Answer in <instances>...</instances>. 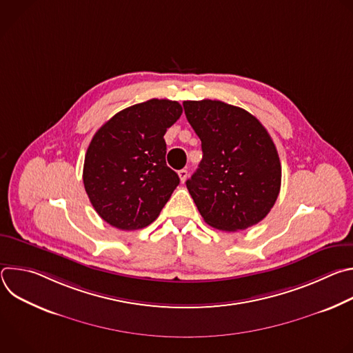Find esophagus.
I'll return each instance as SVG.
<instances>
[{
    "mask_svg": "<svg viewBox=\"0 0 353 353\" xmlns=\"http://www.w3.org/2000/svg\"><path fill=\"white\" fill-rule=\"evenodd\" d=\"M179 177H180V181L184 183L187 180V177H188V170H185V169L179 170Z\"/></svg>",
    "mask_w": 353,
    "mask_h": 353,
    "instance_id": "esophagus-1",
    "label": "esophagus"
}]
</instances>
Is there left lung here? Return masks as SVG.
Returning a JSON list of instances; mask_svg holds the SVG:
<instances>
[{
    "mask_svg": "<svg viewBox=\"0 0 353 353\" xmlns=\"http://www.w3.org/2000/svg\"><path fill=\"white\" fill-rule=\"evenodd\" d=\"M183 108L203 148V161L185 181L201 216L226 232L257 225L281 190V162L268 131L221 100H185Z\"/></svg>",
    "mask_w": 353,
    "mask_h": 353,
    "instance_id": "left-lung-1",
    "label": "left lung"
}]
</instances>
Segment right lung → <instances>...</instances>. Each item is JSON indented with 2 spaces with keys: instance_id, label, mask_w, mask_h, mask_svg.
Segmentation results:
<instances>
[{
  "instance_id": "right-lung-1",
  "label": "right lung",
  "mask_w": 353,
  "mask_h": 353,
  "mask_svg": "<svg viewBox=\"0 0 353 353\" xmlns=\"http://www.w3.org/2000/svg\"><path fill=\"white\" fill-rule=\"evenodd\" d=\"M179 102L150 99L114 114L93 135L83 185L94 211L120 230L152 223L180 179L166 165L163 135L181 116Z\"/></svg>"
}]
</instances>
